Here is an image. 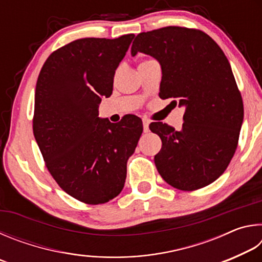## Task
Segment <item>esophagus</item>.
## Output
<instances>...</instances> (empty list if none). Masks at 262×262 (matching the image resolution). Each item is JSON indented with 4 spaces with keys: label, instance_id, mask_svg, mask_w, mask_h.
Here are the masks:
<instances>
[{
    "label": "esophagus",
    "instance_id": "esophagus-1",
    "mask_svg": "<svg viewBox=\"0 0 262 262\" xmlns=\"http://www.w3.org/2000/svg\"><path fill=\"white\" fill-rule=\"evenodd\" d=\"M142 122H143V130H144V133H148L149 132V123H150V121L148 120V119L143 118V119H142Z\"/></svg>",
    "mask_w": 262,
    "mask_h": 262
}]
</instances>
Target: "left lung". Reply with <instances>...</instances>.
<instances>
[{"label":"left lung","instance_id":"left-lung-1","mask_svg":"<svg viewBox=\"0 0 262 262\" xmlns=\"http://www.w3.org/2000/svg\"><path fill=\"white\" fill-rule=\"evenodd\" d=\"M132 55H151L162 67L159 97L185 108L180 130L151 122L162 149L155 164L172 187L195 190L223 174L236 152L244 105L227 56L207 33L166 26L136 35ZM170 104V105H171Z\"/></svg>","mask_w":262,"mask_h":262}]
</instances>
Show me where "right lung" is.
Wrapping results in <instances>:
<instances>
[{
  "mask_svg": "<svg viewBox=\"0 0 262 262\" xmlns=\"http://www.w3.org/2000/svg\"><path fill=\"white\" fill-rule=\"evenodd\" d=\"M134 37L69 42L48 56L37 81L35 141L57 185L88 205L120 194L127 161L143 132L134 114L118 123L98 117L101 98L112 95L115 70Z\"/></svg>",
  "mask_w": 262,
  "mask_h": 262,
  "instance_id": "1",
  "label": "right lung"
}]
</instances>
